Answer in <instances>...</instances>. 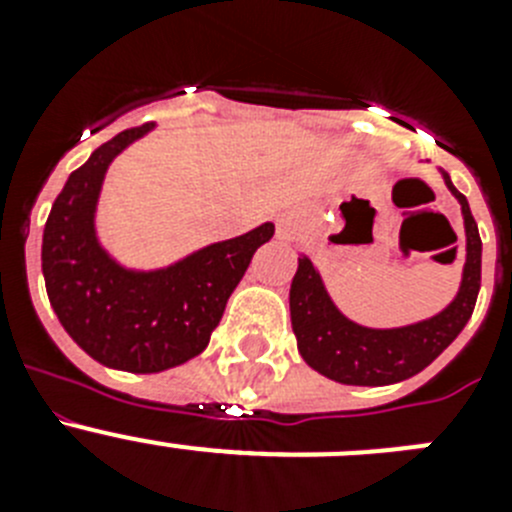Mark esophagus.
<instances>
[{
  "mask_svg": "<svg viewBox=\"0 0 512 512\" xmlns=\"http://www.w3.org/2000/svg\"><path fill=\"white\" fill-rule=\"evenodd\" d=\"M300 217L295 212H289V215H282L277 220V238L279 241H292L300 235Z\"/></svg>",
  "mask_w": 512,
  "mask_h": 512,
  "instance_id": "esophagus-1",
  "label": "esophagus"
}]
</instances>
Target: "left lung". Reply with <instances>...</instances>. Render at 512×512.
I'll return each instance as SVG.
<instances>
[{
  "instance_id": "obj_1",
  "label": "left lung",
  "mask_w": 512,
  "mask_h": 512,
  "mask_svg": "<svg viewBox=\"0 0 512 512\" xmlns=\"http://www.w3.org/2000/svg\"><path fill=\"white\" fill-rule=\"evenodd\" d=\"M443 179L451 194L461 202L464 228H467V264L456 300L438 312L436 318L408 328H361L343 318L338 307L330 302L310 259H300L289 289V312H292L297 348L315 372L341 384H366V387L402 382L423 372L469 323L482 282V238L467 197L451 184L449 174H443Z\"/></svg>"
}]
</instances>
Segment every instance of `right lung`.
I'll return each instance as SVG.
<instances>
[{
    "label": "right lung",
    "mask_w": 512,
    "mask_h": 512,
    "mask_svg": "<svg viewBox=\"0 0 512 512\" xmlns=\"http://www.w3.org/2000/svg\"><path fill=\"white\" fill-rule=\"evenodd\" d=\"M153 125L122 130L69 176L43 230L48 300L71 338L99 364L133 374L164 372L202 354L228 297L274 225L212 243L161 271H128L102 251L94 207L112 158Z\"/></svg>",
    "instance_id": "obj_1"
}]
</instances>
